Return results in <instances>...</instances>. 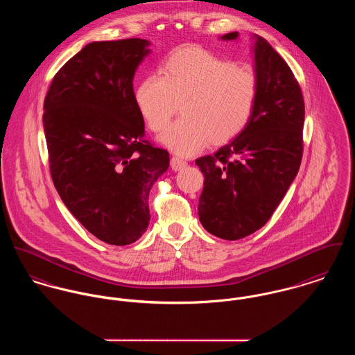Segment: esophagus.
Returning <instances> with one entry per match:
<instances>
[{"label": "esophagus", "instance_id": "1", "mask_svg": "<svg viewBox=\"0 0 355 355\" xmlns=\"http://www.w3.org/2000/svg\"><path fill=\"white\" fill-rule=\"evenodd\" d=\"M186 166H187V162H184V160H180V159H178V157H172V159H171V168H172L175 172L182 171V169H184Z\"/></svg>", "mask_w": 355, "mask_h": 355}]
</instances>
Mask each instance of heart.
Returning <instances> with one entry per match:
<instances>
[{
	"label": "heart",
	"mask_w": 355,
	"mask_h": 355,
	"mask_svg": "<svg viewBox=\"0 0 355 355\" xmlns=\"http://www.w3.org/2000/svg\"><path fill=\"white\" fill-rule=\"evenodd\" d=\"M258 78L213 53L184 46L173 51L160 74H149L135 89V104L153 131H162L182 103L183 116L160 137L179 156H193L211 141L236 138L252 118Z\"/></svg>",
	"instance_id": "heart-1"
}]
</instances>
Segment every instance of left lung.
Listing matches in <instances>:
<instances>
[{
    "label": "left lung",
    "mask_w": 355,
    "mask_h": 355,
    "mask_svg": "<svg viewBox=\"0 0 355 355\" xmlns=\"http://www.w3.org/2000/svg\"><path fill=\"white\" fill-rule=\"evenodd\" d=\"M223 40H236L239 33ZM258 100L248 126L214 156L195 164L205 176L198 216L224 240H240L264 225L297 176L302 159L304 98L291 67L271 44L254 35Z\"/></svg>",
    "instance_id": "1"
}]
</instances>
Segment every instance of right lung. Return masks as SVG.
<instances>
[{
	"label": "right lung",
	"mask_w": 355,
	"mask_h": 355,
	"mask_svg": "<svg viewBox=\"0 0 355 355\" xmlns=\"http://www.w3.org/2000/svg\"><path fill=\"white\" fill-rule=\"evenodd\" d=\"M149 46L139 37L88 43L55 74L44 98L54 186L80 224L111 245L146 232L150 189L169 166L168 152L144 139L132 89Z\"/></svg>",
	"instance_id": "add662e5"
}]
</instances>
